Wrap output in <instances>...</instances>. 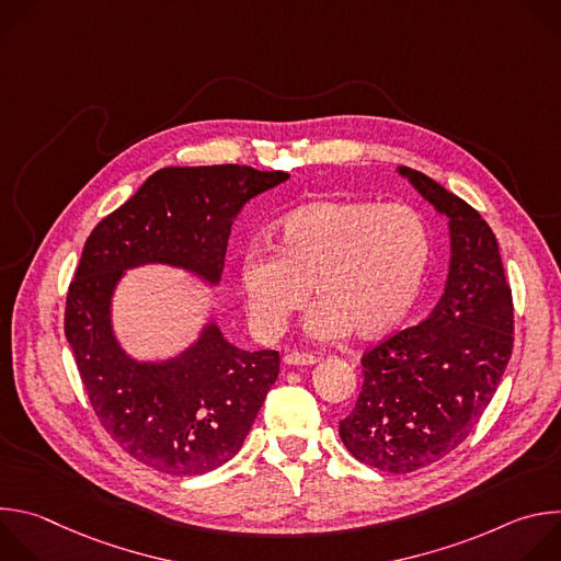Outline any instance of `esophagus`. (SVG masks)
<instances>
[{"label": "esophagus", "mask_w": 561, "mask_h": 561, "mask_svg": "<svg viewBox=\"0 0 561 561\" xmlns=\"http://www.w3.org/2000/svg\"><path fill=\"white\" fill-rule=\"evenodd\" d=\"M317 359L310 353H288V355H284L286 366H310Z\"/></svg>", "instance_id": "obj_1"}]
</instances>
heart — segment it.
<instances>
[{
	"mask_svg": "<svg viewBox=\"0 0 561 561\" xmlns=\"http://www.w3.org/2000/svg\"><path fill=\"white\" fill-rule=\"evenodd\" d=\"M433 255L424 217L409 206L317 199L275 226V249L242 260V288L253 329L279 335L310 297L308 333L335 340L348 331L381 340L413 312Z\"/></svg>",
	"mask_w": 561,
	"mask_h": 561,
	"instance_id": "obj_1",
	"label": "heart"
}]
</instances>
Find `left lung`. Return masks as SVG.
Instances as JSON below:
<instances>
[{"instance_id":"1","label":"left lung","mask_w":561,"mask_h":561,"mask_svg":"<svg viewBox=\"0 0 561 561\" xmlns=\"http://www.w3.org/2000/svg\"><path fill=\"white\" fill-rule=\"evenodd\" d=\"M397 171L448 217V279L424 322L362 355V392L340 437L373 468L413 472L455 450L482 417L511 359L515 322L491 226L428 175Z\"/></svg>"}]
</instances>
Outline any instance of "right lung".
Returning a JSON list of instances; mask_svg holds the SVG:
<instances>
[{
  "label": "right lung",
  "instance_id": "1",
  "mask_svg": "<svg viewBox=\"0 0 561 561\" xmlns=\"http://www.w3.org/2000/svg\"><path fill=\"white\" fill-rule=\"evenodd\" d=\"M288 178L237 164L162 169L87 239L66 295V340L100 424L159 472L204 474L232 459L279 375V353L237 348L210 322L178 357L137 362L113 333L115 286L144 264L219 284L232 219Z\"/></svg>",
  "mask_w": 561,
  "mask_h": 561
}]
</instances>
